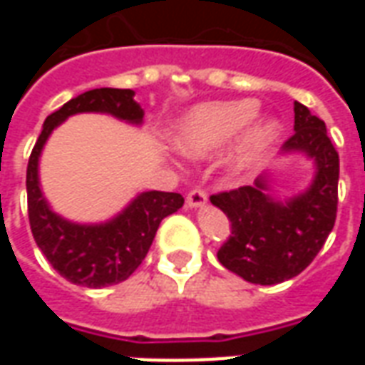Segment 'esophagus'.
Instances as JSON below:
<instances>
[{"instance_id": "obj_1", "label": "esophagus", "mask_w": 365, "mask_h": 365, "mask_svg": "<svg viewBox=\"0 0 365 365\" xmlns=\"http://www.w3.org/2000/svg\"><path fill=\"white\" fill-rule=\"evenodd\" d=\"M185 203L191 209H199V207H205L207 205V193L201 190H193L187 193V199H185Z\"/></svg>"}]
</instances>
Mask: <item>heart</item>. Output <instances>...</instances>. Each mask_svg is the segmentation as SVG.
I'll use <instances>...</instances> for the list:
<instances>
[{
    "label": "heart",
    "mask_w": 365,
    "mask_h": 365,
    "mask_svg": "<svg viewBox=\"0 0 365 365\" xmlns=\"http://www.w3.org/2000/svg\"><path fill=\"white\" fill-rule=\"evenodd\" d=\"M256 111L258 103L252 99L197 105L175 120L172 143L183 156L203 158L230 143L242 130L230 146L225 168L232 175L246 174L260 164L282 136V125L275 119L258 120L245 129L256 117Z\"/></svg>",
    "instance_id": "b5f03b06"
}]
</instances>
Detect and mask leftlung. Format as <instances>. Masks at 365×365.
I'll list each match as a JSON object with an SVG mask.
<instances>
[{
  "instance_id": "left-lung-1",
  "label": "left lung",
  "mask_w": 365,
  "mask_h": 365,
  "mask_svg": "<svg viewBox=\"0 0 365 365\" xmlns=\"http://www.w3.org/2000/svg\"><path fill=\"white\" fill-rule=\"evenodd\" d=\"M293 136L277 160L303 156L313 164L305 190L275 197L274 168L252 185L211 195L230 221V237L217 252L225 268L258 285H275L299 275L314 260L334 227L338 203V152L319 117L295 101Z\"/></svg>"
}]
</instances>
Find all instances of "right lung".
<instances>
[{"label":"right lung","instance_id":"obj_1","mask_svg":"<svg viewBox=\"0 0 365 365\" xmlns=\"http://www.w3.org/2000/svg\"><path fill=\"white\" fill-rule=\"evenodd\" d=\"M82 113L111 115L133 127H143L144 123L135 91L117 88L86 91L48 115L29 158V221L36 246L52 268L68 282L97 289L125 282L143 264L162 219L175 213L183 205V197L180 193L143 191L119 213L99 222H78L56 213L44 195L38 164L52 133L64 120Z\"/></svg>","mask_w":365,"mask_h":365}]
</instances>
